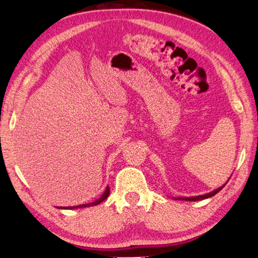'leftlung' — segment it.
Wrapping results in <instances>:
<instances>
[{
  "label": "left lung",
  "mask_w": 258,
  "mask_h": 258,
  "mask_svg": "<svg viewBox=\"0 0 258 258\" xmlns=\"http://www.w3.org/2000/svg\"><path fill=\"white\" fill-rule=\"evenodd\" d=\"M227 183V181H226ZM226 183L224 185H222L221 187H218L216 189H214V191L207 193V194H202V196H197V197H189V198H184V197H179V198H174L175 200H186V201H198V200H204V199H208V198H212L214 197L215 194L218 193L221 189L225 186Z\"/></svg>",
  "instance_id": "1"
}]
</instances>
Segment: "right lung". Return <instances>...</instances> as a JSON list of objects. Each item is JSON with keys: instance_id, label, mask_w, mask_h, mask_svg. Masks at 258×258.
I'll return each mask as SVG.
<instances>
[{"instance_id": "right-lung-1", "label": "right lung", "mask_w": 258, "mask_h": 258, "mask_svg": "<svg viewBox=\"0 0 258 258\" xmlns=\"http://www.w3.org/2000/svg\"><path fill=\"white\" fill-rule=\"evenodd\" d=\"M109 196V187L107 186L106 189H105L104 193L101 194L100 198H98L96 201L90 202V204H86V205H80V206H73V207H59V209H77V208H86V207H92V206H97L99 205L100 202H103L104 200H106Z\"/></svg>"}]
</instances>
